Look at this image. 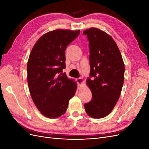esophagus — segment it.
I'll use <instances>...</instances> for the list:
<instances>
[{"instance_id": "esophagus-1", "label": "esophagus", "mask_w": 149, "mask_h": 149, "mask_svg": "<svg viewBox=\"0 0 149 149\" xmlns=\"http://www.w3.org/2000/svg\"><path fill=\"white\" fill-rule=\"evenodd\" d=\"M76 82H77V83H78V84L79 86L82 85L83 84V83H84V79L82 78H79L76 79Z\"/></svg>"}]
</instances>
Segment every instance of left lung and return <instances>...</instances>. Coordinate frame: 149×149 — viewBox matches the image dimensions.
I'll return each instance as SVG.
<instances>
[{
	"label": "left lung",
	"mask_w": 149,
	"mask_h": 149,
	"mask_svg": "<svg viewBox=\"0 0 149 149\" xmlns=\"http://www.w3.org/2000/svg\"><path fill=\"white\" fill-rule=\"evenodd\" d=\"M89 44L90 76L86 85L92 100L84 104L87 114L93 118H103L114 109L120 95L124 81V63L113 38L97 28L83 31Z\"/></svg>",
	"instance_id": "1"
}]
</instances>
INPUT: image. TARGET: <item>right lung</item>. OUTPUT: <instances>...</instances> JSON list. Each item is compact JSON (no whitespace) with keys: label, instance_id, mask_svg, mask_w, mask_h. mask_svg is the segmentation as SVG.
Masks as SVG:
<instances>
[{"label":"right lung","instance_id":"add662e5","mask_svg":"<svg viewBox=\"0 0 149 149\" xmlns=\"http://www.w3.org/2000/svg\"><path fill=\"white\" fill-rule=\"evenodd\" d=\"M79 33V30L48 31L37 40L30 52L27 63L30 93L38 111L48 118L63 115L75 94L77 83L68 78L63 70L66 68V48Z\"/></svg>","mask_w":149,"mask_h":149}]
</instances>
